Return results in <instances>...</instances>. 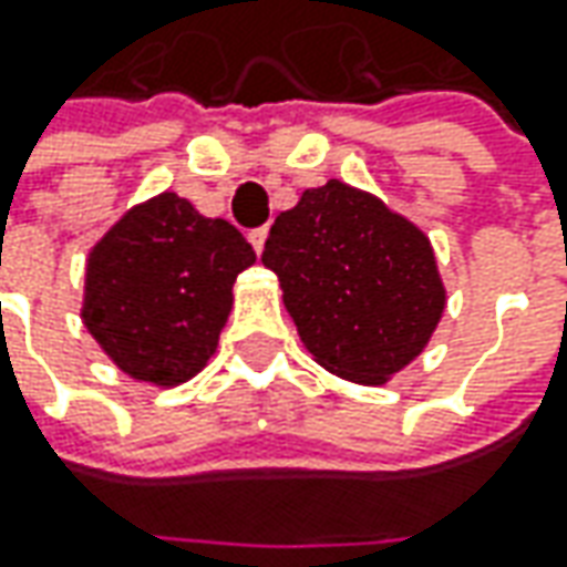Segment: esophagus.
<instances>
[{"instance_id": "1", "label": "esophagus", "mask_w": 567, "mask_h": 567, "mask_svg": "<svg viewBox=\"0 0 567 567\" xmlns=\"http://www.w3.org/2000/svg\"><path fill=\"white\" fill-rule=\"evenodd\" d=\"M249 239H251V246H255V251H261V249H265V243H268V227L251 229Z\"/></svg>"}]
</instances>
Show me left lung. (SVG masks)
Here are the masks:
<instances>
[{
  "label": "left lung",
  "instance_id": "left-lung-1",
  "mask_svg": "<svg viewBox=\"0 0 567 567\" xmlns=\"http://www.w3.org/2000/svg\"><path fill=\"white\" fill-rule=\"evenodd\" d=\"M302 347L357 384H384L416 360L445 312L423 229L372 192L328 179L277 214L261 251Z\"/></svg>",
  "mask_w": 567,
  "mask_h": 567
}]
</instances>
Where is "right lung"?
I'll use <instances>...</instances> for the list:
<instances>
[{"mask_svg": "<svg viewBox=\"0 0 567 567\" xmlns=\"http://www.w3.org/2000/svg\"><path fill=\"white\" fill-rule=\"evenodd\" d=\"M251 265L233 224L161 192L125 210L87 255L84 328L125 375L176 388L214 357L233 284Z\"/></svg>", "mask_w": 567, "mask_h": 567, "instance_id": "obj_1", "label": "right lung"}]
</instances>
